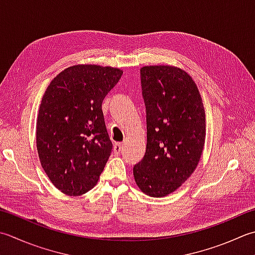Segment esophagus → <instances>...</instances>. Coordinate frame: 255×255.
<instances>
[{"label": "esophagus", "instance_id": "obj_1", "mask_svg": "<svg viewBox=\"0 0 255 255\" xmlns=\"http://www.w3.org/2000/svg\"><path fill=\"white\" fill-rule=\"evenodd\" d=\"M123 146H124L123 143H115V146H114L115 153H121L122 149H123Z\"/></svg>", "mask_w": 255, "mask_h": 255}]
</instances>
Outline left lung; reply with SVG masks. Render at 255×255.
I'll return each instance as SVG.
<instances>
[{"mask_svg":"<svg viewBox=\"0 0 255 255\" xmlns=\"http://www.w3.org/2000/svg\"><path fill=\"white\" fill-rule=\"evenodd\" d=\"M147 113V146L133 167L136 184L147 196L166 197L181 187L200 161L206 113L192 77L170 65L140 69Z\"/></svg>","mask_w":255,"mask_h":255,"instance_id":"left-lung-1","label":"left lung"}]
</instances>
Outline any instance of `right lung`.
Returning <instances> with one entry per match:
<instances>
[{"mask_svg": "<svg viewBox=\"0 0 255 255\" xmlns=\"http://www.w3.org/2000/svg\"><path fill=\"white\" fill-rule=\"evenodd\" d=\"M122 75L116 67L74 65L54 77L44 93L36 121L39 161L67 196H81L96 186L111 156L102 103Z\"/></svg>", "mask_w": 255, "mask_h": 255, "instance_id": "right-lung-1", "label": "right lung"}]
</instances>
